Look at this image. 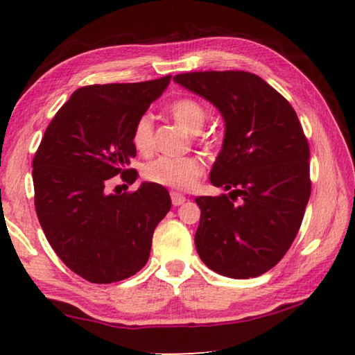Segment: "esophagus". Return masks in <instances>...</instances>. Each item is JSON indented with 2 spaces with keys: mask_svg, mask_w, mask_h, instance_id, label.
Here are the masks:
<instances>
[{
  "mask_svg": "<svg viewBox=\"0 0 355 355\" xmlns=\"http://www.w3.org/2000/svg\"><path fill=\"white\" fill-rule=\"evenodd\" d=\"M171 199H172V205L173 207H180L183 205V203L186 202V197L183 194H180V192H171Z\"/></svg>",
  "mask_w": 355,
  "mask_h": 355,
  "instance_id": "1",
  "label": "esophagus"
}]
</instances>
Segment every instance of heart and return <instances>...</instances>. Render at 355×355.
Instances as JSON below:
<instances>
[{"label":"heart","instance_id":"heart-1","mask_svg":"<svg viewBox=\"0 0 355 355\" xmlns=\"http://www.w3.org/2000/svg\"><path fill=\"white\" fill-rule=\"evenodd\" d=\"M167 111L178 125L189 131L199 133L207 122V111L199 101L194 98H178L172 101ZM131 141L137 152L150 153L155 146L153 122L148 114L136 120ZM203 167L199 159L192 156H161L144 167V177L148 182L169 186L173 189H191L202 175Z\"/></svg>","mask_w":355,"mask_h":355}]
</instances>
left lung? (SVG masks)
Segmentation results:
<instances>
[{
    "mask_svg": "<svg viewBox=\"0 0 355 355\" xmlns=\"http://www.w3.org/2000/svg\"><path fill=\"white\" fill-rule=\"evenodd\" d=\"M173 81L213 103L225 123L209 182L230 192L196 199L197 254L225 277H258L290 249L310 199V148L296 111L249 71H191Z\"/></svg>",
    "mask_w": 355,
    "mask_h": 355,
    "instance_id": "1",
    "label": "left lung"
}]
</instances>
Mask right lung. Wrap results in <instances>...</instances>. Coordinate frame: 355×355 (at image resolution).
<instances>
[{
    "label": "right lung",
    "instance_id": "obj_1",
    "mask_svg": "<svg viewBox=\"0 0 355 355\" xmlns=\"http://www.w3.org/2000/svg\"><path fill=\"white\" fill-rule=\"evenodd\" d=\"M171 78L80 87L53 117L35 152L34 203L42 230L65 266L92 284L141 271L155 227L171 209L169 192L158 183L107 192L112 177L136 182L131 131Z\"/></svg>",
    "mask_w": 355,
    "mask_h": 355
}]
</instances>
